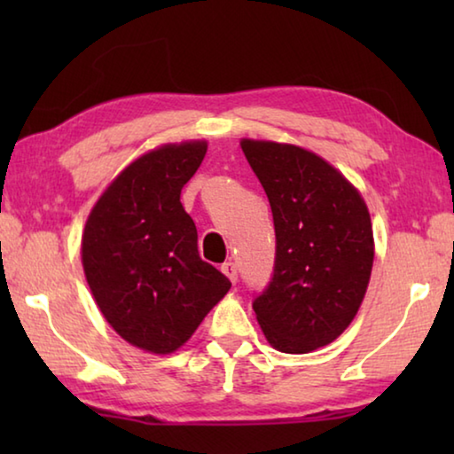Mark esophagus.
<instances>
[{
  "label": "esophagus",
  "mask_w": 454,
  "mask_h": 454,
  "mask_svg": "<svg viewBox=\"0 0 454 454\" xmlns=\"http://www.w3.org/2000/svg\"><path fill=\"white\" fill-rule=\"evenodd\" d=\"M222 272H224L228 278L236 284V280H238V268H236L234 262H224V264H222Z\"/></svg>",
  "instance_id": "34e87169"
}]
</instances>
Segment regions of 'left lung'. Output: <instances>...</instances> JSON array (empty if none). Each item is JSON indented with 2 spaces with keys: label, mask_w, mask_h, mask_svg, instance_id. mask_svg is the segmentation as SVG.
<instances>
[{
  "label": "left lung",
  "mask_w": 454,
  "mask_h": 454,
  "mask_svg": "<svg viewBox=\"0 0 454 454\" xmlns=\"http://www.w3.org/2000/svg\"><path fill=\"white\" fill-rule=\"evenodd\" d=\"M274 218L276 256L252 309L268 342L306 355L340 336L371 280L374 240L364 200L317 153L242 140Z\"/></svg>",
  "instance_id": "1"
}]
</instances>
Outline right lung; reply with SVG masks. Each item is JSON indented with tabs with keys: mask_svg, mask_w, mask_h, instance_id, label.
<instances>
[{
	"mask_svg": "<svg viewBox=\"0 0 454 454\" xmlns=\"http://www.w3.org/2000/svg\"><path fill=\"white\" fill-rule=\"evenodd\" d=\"M206 150L184 142L144 153L98 200L82 236L83 272L104 318L156 355L180 348L232 286L200 258L196 224L180 202Z\"/></svg>",
	"mask_w": 454,
	"mask_h": 454,
	"instance_id": "1",
	"label": "right lung"
}]
</instances>
